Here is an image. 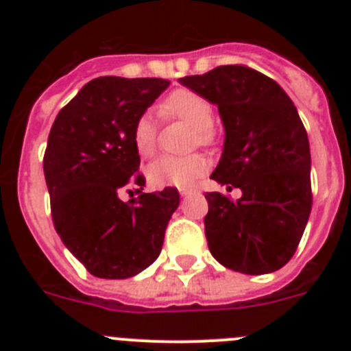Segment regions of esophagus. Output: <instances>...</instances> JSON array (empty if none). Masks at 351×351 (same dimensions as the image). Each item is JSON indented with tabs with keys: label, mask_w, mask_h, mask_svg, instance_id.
<instances>
[{
	"label": "esophagus",
	"mask_w": 351,
	"mask_h": 351,
	"mask_svg": "<svg viewBox=\"0 0 351 351\" xmlns=\"http://www.w3.org/2000/svg\"><path fill=\"white\" fill-rule=\"evenodd\" d=\"M179 193H181V197H190V195L197 193L195 190H188V188H182V190H179Z\"/></svg>",
	"instance_id": "esophagus-1"
}]
</instances>
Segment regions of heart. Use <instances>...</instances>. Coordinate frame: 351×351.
I'll return each instance as SVG.
<instances>
[{
  "label": "heart",
  "instance_id": "b5f03b06",
  "mask_svg": "<svg viewBox=\"0 0 351 351\" xmlns=\"http://www.w3.org/2000/svg\"><path fill=\"white\" fill-rule=\"evenodd\" d=\"M160 112L163 116L181 117L195 126V133L200 144L213 142L214 112L213 105L202 95L191 89H176L167 96L160 105ZM133 145L142 158H151L156 151V123L153 114L144 112L133 126ZM209 169L206 158L202 154H188V156H161L147 167V179L151 184L163 188V186H178L186 188L202 178Z\"/></svg>",
  "mask_w": 351,
  "mask_h": 351
}]
</instances>
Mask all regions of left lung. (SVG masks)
<instances>
[{"label":"left lung","instance_id":"obj_1","mask_svg":"<svg viewBox=\"0 0 351 351\" xmlns=\"http://www.w3.org/2000/svg\"><path fill=\"white\" fill-rule=\"evenodd\" d=\"M179 82L218 105L225 144L210 179L239 188L232 202L206 193L210 255L243 274H269L293 256L311 213V153L295 105L280 84L244 64Z\"/></svg>","mask_w":351,"mask_h":351}]
</instances>
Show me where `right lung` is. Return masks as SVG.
<instances>
[{"label": "right lung", "mask_w": 351, "mask_h": 351, "mask_svg": "<svg viewBox=\"0 0 351 351\" xmlns=\"http://www.w3.org/2000/svg\"><path fill=\"white\" fill-rule=\"evenodd\" d=\"M165 79L98 77L56 117L43 156L56 232L96 278L126 280L160 255L179 191L142 193L135 121L169 88ZM133 185L139 197L120 193ZM133 197V195H132Z\"/></svg>", "instance_id": "obj_1"}]
</instances>
